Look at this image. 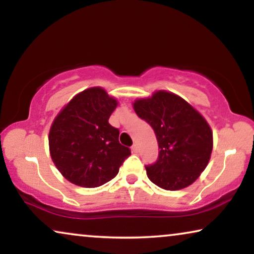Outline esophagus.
Instances as JSON below:
<instances>
[{
	"label": "esophagus",
	"mask_w": 254,
	"mask_h": 254,
	"mask_svg": "<svg viewBox=\"0 0 254 254\" xmlns=\"http://www.w3.org/2000/svg\"><path fill=\"white\" fill-rule=\"evenodd\" d=\"M131 151H133L134 154H137V152H138V145L137 144H134L133 147H131Z\"/></svg>",
	"instance_id": "obj_1"
}]
</instances>
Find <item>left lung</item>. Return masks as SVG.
<instances>
[{
  "label": "left lung",
  "instance_id": "left-lung-1",
  "mask_svg": "<svg viewBox=\"0 0 254 254\" xmlns=\"http://www.w3.org/2000/svg\"><path fill=\"white\" fill-rule=\"evenodd\" d=\"M134 111L154 129L159 154L145 166L148 178L166 190L192 185L209 163L213 131L199 111L173 92L158 90L136 99Z\"/></svg>",
  "mask_w": 254,
  "mask_h": 254
}]
</instances>
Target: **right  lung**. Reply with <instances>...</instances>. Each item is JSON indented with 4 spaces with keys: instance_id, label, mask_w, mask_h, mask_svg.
Segmentation results:
<instances>
[{
    "instance_id": "right-lung-1",
    "label": "right lung",
    "mask_w": 254,
    "mask_h": 254,
    "mask_svg": "<svg viewBox=\"0 0 254 254\" xmlns=\"http://www.w3.org/2000/svg\"><path fill=\"white\" fill-rule=\"evenodd\" d=\"M118 100L100 86L79 92L52 124L48 144L52 161L68 182L98 187L119 172L129 148L119 142V129L109 119Z\"/></svg>"
}]
</instances>
